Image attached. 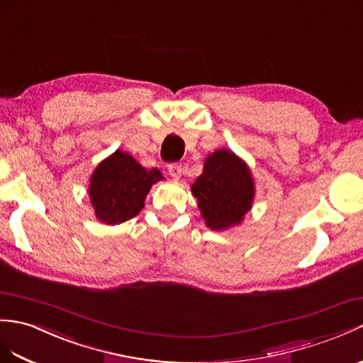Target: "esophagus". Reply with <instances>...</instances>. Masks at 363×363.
I'll return each mask as SVG.
<instances>
[{"label": "esophagus", "mask_w": 363, "mask_h": 363, "mask_svg": "<svg viewBox=\"0 0 363 363\" xmlns=\"http://www.w3.org/2000/svg\"><path fill=\"white\" fill-rule=\"evenodd\" d=\"M168 173H170V176L173 179H179L182 176V167L179 164H172L168 165Z\"/></svg>", "instance_id": "esophagus-1"}]
</instances>
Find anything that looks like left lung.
I'll use <instances>...</instances> for the list:
<instances>
[{"mask_svg":"<svg viewBox=\"0 0 363 363\" xmlns=\"http://www.w3.org/2000/svg\"><path fill=\"white\" fill-rule=\"evenodd\" d=\"M190 189L206 225L215 232L240 225L255 199V181L249 165L227 148L206 157L202 173Z\"/></svg>","mask_w":363,"mask_h":363,"instance_id":"8db88e82","label":"left lung"}]
</instances>
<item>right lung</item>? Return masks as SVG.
Masks as SVG:
<instances>
[{
    "instance_id": "add662e5",
    "label": "right lung",
    "mask_w": 363,
    "mask_h": 363,
    "mask_svg": "<svg viewBox=\"0 0 363 363\" xmlns=\"http://www.w3.org/2000/svg\"><path fill=\"white\" fill-rule=\"evenodd\" d=\"M162 179L157 168L148 170L131 155L116 150L89 178L88 195L97 221L116 225L139 215L150 189Z\"/></svg>"
}]
</instances>
